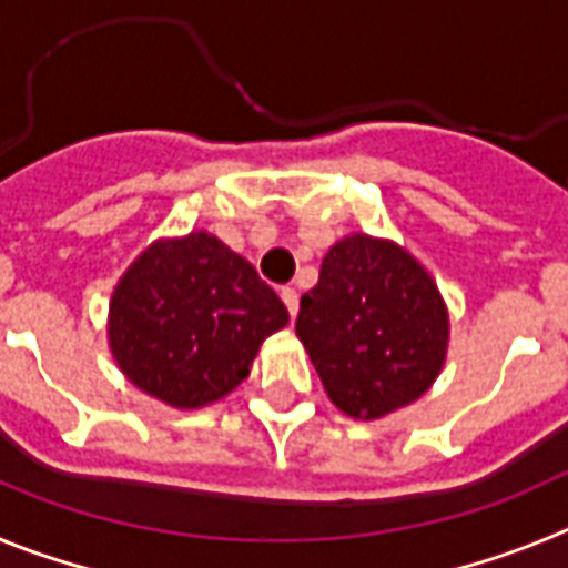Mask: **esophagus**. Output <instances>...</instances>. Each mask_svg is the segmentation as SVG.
Instances as JSON below:
<instances>
[{"label":"esophagus","mask_w":568,"mask_h":568,"mask_svg":"<svg viewBox=\"0 0 568 568\" xmlns=\"http://www.w3.org/2000/svg\"><path fill=\"white\" fill-rule=\"evenodd\" d=\"M281 301L287 304V313L295 318V313H298V293L293 287H281Z\"/></svg>","instance_id":"34e87169"}]
</instances>
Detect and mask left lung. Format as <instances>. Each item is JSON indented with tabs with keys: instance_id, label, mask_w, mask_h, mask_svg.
<instances>
[{
	"instance_id": "8db88e82",
	"label": "left lung",
	"mask_w": 568,
	"mask_h": 568,
	"mask_svg": "<svg viewBox=\"0 0 568 568\" xmlns=\"http://www.w3.org/2000/svg\"><path fill=\"white\" fill-rule=\"evenodd\" d=\"M295 333L329 400L373 420L413 404L438 378L449 318L435 281L393 241L349 235L301 295Z\"/></svg>"
}]
</instances>
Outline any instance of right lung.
<instances>
[{
    "label": "right lung",
    "mask_w": 568,
    "mask_h": 568,
    "mask_svg": "<svg viewBox=\"0 0 568 568\" xmlns=\"http://www.w3.org/2000/svg\"><path fill=\"white\" fill-rule=\"evenodd\" d=\"M287 307L255 267L207 233L159 241L135 258L110 301L115 364L153 398L195 409L250 375Z\"/></svg>",
    "instance_id": "right-lung-1"
}]
</instances>
